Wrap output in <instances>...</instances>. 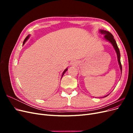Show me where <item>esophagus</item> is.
Here are the masks:
<instances>
[{
  "label": "esophagus",
  "mask_w": 133,
  "mask_h": 133,
  "mask_svg": "<svg viewBox=\"0 0 133 133\" xmlns=\"http://www.w3.org/2000/svg\"><path fill=\"white\" fill-rule=\"evenodd\" d=\"M75 64H76V63H74V62H73V63H71L72 65H75Z\"/></svg>",
  "instance_id": "34e87169"
}]
</instances>
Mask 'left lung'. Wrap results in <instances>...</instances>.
Returning a JSON list of instances; mask_svg holds the SVG:
<instances>
[{
    "mask_svg": "<svg viewBox=\"0 0 133 133\" xmlns=\"http://www.w3.org/2000/svg\"><path fill=\"white\" fill-rule=\"evenodd\" d=\"M100 33L101 34H104V39L105 40H107V41H108L109 42H110L112 46H113L114 49L116 53V55H117V57H118V63L119 65L120 68V70H121V73L122 71V66L121 64V62H120V51L118 48V46L117 45V44L116 43V41H115V39L114 38L113 35H112L110 32H109L108 31L106 30H99ZM109 95V94H108ZM108 95L104 96V97H106L107 96H108Z\"/></svg>",
    "mask_w": 133,
    "mask_h": 133,
    "instance_id": "left-lung-1",
    "label": "left lung"
}]
</instances>
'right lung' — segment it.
Instances as JSON below:
<instances>
[{
    "mask_svg": "<svg viewBox=\"0 0 133 133\" xmlns=\"http://www.w3.org/2000/svg\"><path fill=\"white\" fill-rule=\"evenodd\" d=\"M29 37H30V35H28V36H27V37L25 38V39H24V42H23V45H24V44H25V43L26 42V41H27V40L28 39H29ZM67 70H68V68H66V69H65V70H64V71H63V74H62V78L63 77V76L64 75V74H65V72L67 71Z\"/></svg>",
    "mask_w": 133,
    "mask_h": 133,
    "instance_id": "add662e5",
    "label": "right lung"
}]
</instances>
